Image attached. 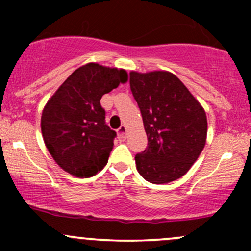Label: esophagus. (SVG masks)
I'll use <instances>...</instances> for the list:
<instances>
[{"mask_svg": "<svg viewBox=\"0 0 251 251\" xmlns=\"http://www.w3.org/2000/svg\"><path fill=\"white\" fill-rule=\"evenodd\" d=\"M118 137H119L120 139H124V138L126 137V127L124 125H122L118 128Z\"/></svg>", "mask_w": 251, "mask_h": 251, "instance_id": "esophagus-1", "label": "esophagus"}]
</instances>
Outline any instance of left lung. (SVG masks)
<instances>
[{"instance_id": "1", "label": "left lung", "mask_w": 251, "mask_h": 251, "mask_svg": "<svg viewBox=\"0 0 251 251\" xmlns=\"http://www.w3.org/2000/svg\"><path fill=\"white\" fill-rule=\"evenodd\" d=\"M129 86L148 135V148L135 154L138 172L153 184L178 179L205 145V112L184 83L169 72H131Z\"/></svg>"}]
</instances>
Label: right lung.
Returning <instances> with one entry per match:
<instances>
[{"mask_svg": "<svg viewBox=\"0 0 251 251\" xmlns=\"http://www.w3.org/2000/svg\"><path fill=\"white\" fill-rule=\"evenodd\" d=\"M125 81L124 70L87 63L74 71L45 106L43 140L68 174L92 177L107 164L117 132L106 124L100 99Z\"/></svg>", "mask_w": 251, "mask_h": 251, "instance_id": "obj_1", "label": "right lung"}]
</instances>
